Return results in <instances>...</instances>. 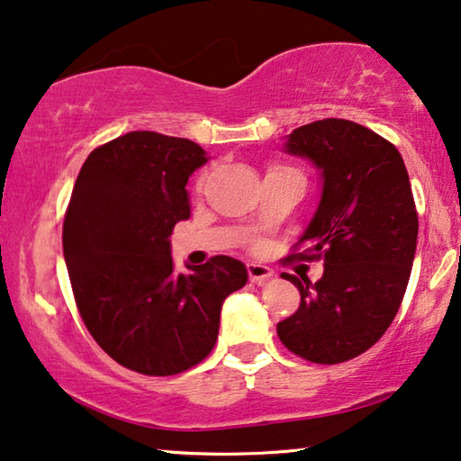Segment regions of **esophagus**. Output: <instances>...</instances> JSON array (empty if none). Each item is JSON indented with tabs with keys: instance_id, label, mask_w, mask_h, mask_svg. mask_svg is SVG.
<instances>
[{
	"instance_id": "1",
	"label": "esophagus",
	"mask_w": 461,
	"mask_h": 461,
	"mask_svg": "<svg viewBox=\"0 0 461 461\" xmlns=\"http://www.w3.org/2000/svg\"><path fill=\"white\" fill-rule=\"evenodd\" d=\"M246 269H249V277H250L252 284H265L267 279L273 277V269H269L267 265L249 263V265H246Z\"/></svg>"
}]
</instances>
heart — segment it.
Here are the masks:
<instances>
[{
    "mask_svg": "<svg viewBox=\"0 0 461 461\" xmlns=\"http://www.w3.org/2000/svg\"><path fill=\"white\" fill-rule=\"evenodd\" d=\"M275 169H285V167H275ZM198 184H201V180H198Z\"/></svg>",
    "mask_w": 461,
    "mask_h": 461,
    "instance_id": "1",
    "label": "heart"
}]
</instances>
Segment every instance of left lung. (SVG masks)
<instances>
[{"label": "left lung", "mask_w": 461, "mask_h": 461, "mask_svg": "<svg viewBox=\"0 0 461 461\" xmlns=\"http://www.w3.org/2000/svg\"><path fill=\"white\" fill-rule=\"evenodd\" d=\"M284 150L321 171V201L298 240L322 258L317 284L284 273L300 306L277 325L284 346L317 364L352 360L383 338L406 294L418 240L408 169L393 144L349 120L300 126Z\"/></svg>", "instance_id": "1"}]
</instances>
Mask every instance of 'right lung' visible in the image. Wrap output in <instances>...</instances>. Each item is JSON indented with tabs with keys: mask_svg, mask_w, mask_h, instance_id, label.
I'll list each match as a JSON object with an SVG mask.
<instances>
[{
	"mask_svg": "<svg viewBox=\"0 0 461 461\" xmlns=\"http://www.w3.org/2000/svg\"><path fill=\"white\" fill-rule=\"evenodd\" d=\"M207 161L188 139L136 130L95 149L74 184L61 240L78 312L93 339L140 375L207 358L223 300L249 281L231 257L174 271L169 236L190 217L188 177Z\"/></svg>",
	"mask_w": 461,
	"mask_h": 461,
	"instance_id": "right-lung-1",
	"label": "right lung"
}]
</instances>
